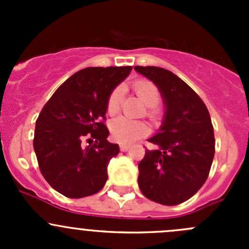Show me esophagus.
I'll return each instance as SVG.
<instances>
[{
	"mask_svg": "<svg viewBox=\"0 0 249 249\" xmlns=\"http://www.w3.org/2000/svg\"><path fill=\"white\" fill-rule=\"evenodd\" d=\"M129 148H130V144H127V143H120V149H122L123 152H126Z\"/></svg>",
	"mask_w": 249,
	"mask_h": 249,
	"instance_id": "esophagus-1",
	"label": "esophagus"
}]
</instances>
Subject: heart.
<instances>
[{"mask_svg": "<svg viewBox=\"0 0 249 249\" xmlns=\"http://www.w3.org/2000/svg\"><path fill=\"white\" fill-rule=\"evenodd\" d=\"M134 90L141 101L148 107H154L160 101V91L157 85L145 79L137 80L134 84ZM123 99L122 87H117L108 96L107 100V112L113 115L120 109V104ZM149 114H153V109H149ZM110 130L115 140L120 142H134L140 137L145 136L149 132V126L145 123L139 120H131L127 118L120 117L110 123Z\"/></svg>", "mask_w": 249, "mask_h": 249, "instance_id": "b5f03b06", "label": "heart"}]
</instances>
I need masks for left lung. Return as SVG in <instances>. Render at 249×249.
<instances>
[{
  "label": "left lung",
  "instance_id": "8db88e82",
  "mask_svg": "<svg viewBox=\"0 0 249 249\" xmlns=\"http://www.w3.org/2000/svg\"><path fill=\"white\" fill-rule=\"evenodd\" d=\"M152 80L165 105L162 124L148 142L139 164V187L147 199L166 206L196 194L210 173L214 157V132L207 107L199 95L169 70L135 66Z\"/></svg>",
  "mask_w": 249,
  "mask_h": 249
}]
</instances>
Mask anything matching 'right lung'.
<instances>
[{"label": "right lung", "instance_id": "add662e5", "mask_svg": "<svg viewBox=\"0 0 249 249\" xmlns=\"http://www.w3.org/2000/svg\"><path fill=\"white\" fill-rule=\"evenodd\" d=\"M131 70V66L80 70L57 88L39 113L35 153L44 179L60 194L80 199L104 188L109 160L119 153V145L107 141V100ZM85 137L95 138L94 144L84 147Z\"/></svg>", "mask_w": 249, "mask_h": 249}]
</instances>
